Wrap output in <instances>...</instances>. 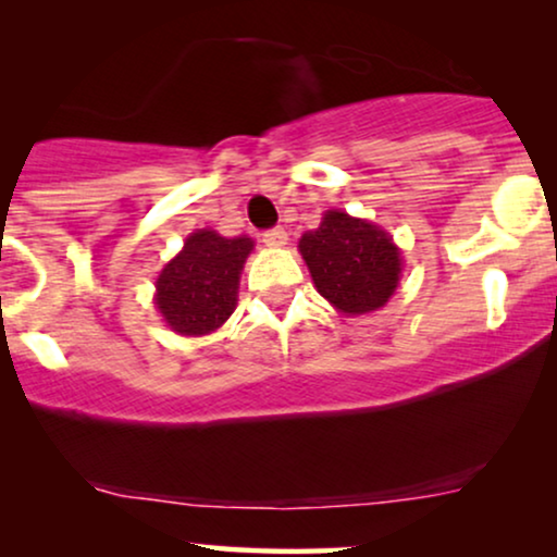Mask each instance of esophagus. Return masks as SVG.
<instances>
[{"mask_svg": "<svg viewBox=\"0 0 557 557\" xmlns=\"http://www.w3.org/2000/svg\"><path fill=\"white\" fill-rule=\"evenodd\" d=\"M262 242L267 247H285L287 244V232L283 226H274V228H267L262 234Z\"/></svg>", "mask_w": 557, "mask_h": 557, "instance_id": "esophagus-1", "label": "esophagus"}]
</instances>
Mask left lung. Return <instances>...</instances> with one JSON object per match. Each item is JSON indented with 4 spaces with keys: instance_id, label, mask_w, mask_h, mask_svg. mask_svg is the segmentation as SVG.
Returning a JSON list of instances; mask_svg holds the SVG:
<instances>
[{
    "instance_id": "8db88e82",
    "label": "left lung",
    "mask_w": 557,
    "mask_h": 557,
    "mask_svg": "<svg viewBox=\"0 0 557 557\" xmlns=\"http://www.w3.org/2000/svg\"><path fill=\"white\" fill-rule=\"evenodd\" d=\"M300 255L318 293L341 313H369L395 293L403 259L382 228L329 211L315 232L302 234Z\"/></svg>"
}]
</instances>
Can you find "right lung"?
Here are the masks:
<instances>
[{"instance_id": "right-lung-1", "label": "right lung", "mask_w": 557, "mask_h": 557, "mask_svg": "<svg viewBox=\"0 0 557 557\" xmlns=\"http://www.w3.org/2000/svg\"><path fill=\"white\" fill-rule=\"evenodd\" d=\"M251 239H226L216 232L190 234L158 277V308L170 329L185 336L216 331L236 308L239 272Z\"/></svg>"}]
</instances>
